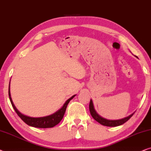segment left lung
<instances>
[{
    "instance_id": "left-lung-1",
    "label": "left lung",
    "mask_w": 151,
    "mask_h": 151,
    "mask_svg": "<svg viewBox=\"0 0 151 151\" xmlns=\"http://www.w3.org/2000/svg\"><path fill=\"white\" fill-rule=\"evenodd\" d=\"M89 109H90V114H91V115L92 117H93L94 119H95L96 122H99V123L101 124V125L106 126H110V127H114V126H118L122 125V124L127 122L128 120H129L130 118L134 114V113H132V114H130V116H127V117H125L124 118V119H119V120H108L106 119H104V118L101 117V116H99V114L96 113V112L95 111V110H94V108L93 103H92V101L91 99H90V101Z\"/></svg>"
}]
</instances>
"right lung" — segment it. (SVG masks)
Returning <instances> with one entry per match:
<instances>
[{
  "instance_id": "right-lung-1",
  "label": "right lung",
  "mask_w": 151,
  "mask_h": 151,
  "mask_svg": "<svg viewBox=\"0 0 151 151\" xmlns=\"http://www.w3.org/2000/svg\"><path fill=\"white\" fill-rule=\"evenodd\" d=\"M10 83V82H9ZM74 96H72V97H70L69 99H68L63 107H62L61 109L58 110L57 112H56L55 114H51V115L43 116V117H30V116H27L26 115H24V114H21L19 110L17 109V108L15 107L14 104H13L12 100L11 98V94H10V90H9V100L11 101L12 105V107L14 109L15 112H17L18 115L21 119L23 120V121L25 122V124H27V125L30 126H32V127H36V128H52L56 125H57L61 121L62 119H63L64 114H65L66 108H67L68 104H69V102L72 99H73Z\"/></svg>"
}]
</instances>
